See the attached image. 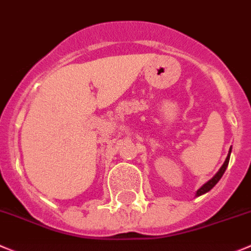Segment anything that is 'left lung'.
Instances as JSON below:
<instances>
[{"mask_svg":"<svg viewBox=\"0 0 251 251\" xmlns=\"http://www.w3.org/2000/svg\"><path fill=\"white\" fill-rule=\"evenodd\" d=\"M230 152H231V148H230V149H229L228 156H226V161H224V164H223V165H222V168L219 169L218 173H217L216 175H214L213 177L211 178V180L207 181V182L204 183V185L202 186V187L200 188V190H197V192H196V196H197V197H199V196H201V195H204V193H207V192H208V191H211L212 188H213L214 186L217 185V182H218V181L221 180V177H222V176H223L224 171H226V166H228V164H229V157H230Z\"/></svg>","mask_w":251,"mask_h":251,"instance_id":"left-lung-1","label":"left lung"}]
</instances>
